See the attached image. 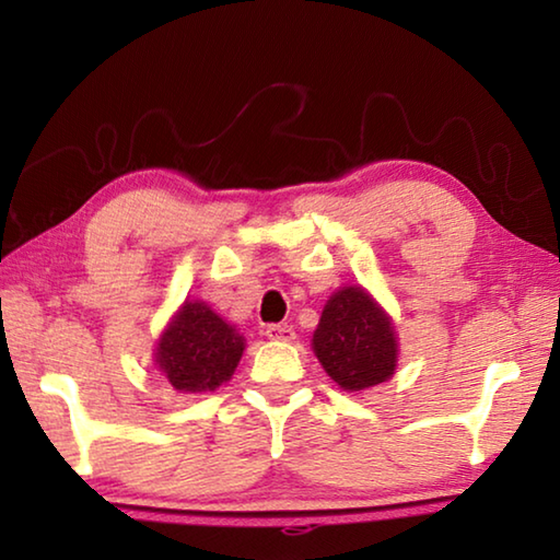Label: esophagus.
I'll use <instances>...</instances> for the list:
<instances>
[{"mask_svg":"<svg viewBox=\"0 0 560 560\" xmlns=\"http://www.w3.org/2000/svg\"><path fill=\"white\" fill-rule=\"evenodd\" d=\"M267 338H271V340H283V343H287V340L296 338V334H293L291 326L273 324V326H267Z\"/></svg>","mask_w":560,"mask_h":560,"instance_id":"34e87169","label":"esophagus"}]
</instances>
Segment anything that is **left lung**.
<instances>
[{
    "instance_id": "8db88e82",
    "label": "left lung",
    "mask_w": 560,
    "mask_h": 560,
    "mask_svg": "<svg viewBox=\"0 0 560 560\" xmlns=\"http://www.w3.org/2000/svg\"><path fill=\"white\" fill-rule=\"evenodd\" d=\"M314 350L326 373L350 393L385 383L397 360L390 318L355 287L328 299L314 334Z\"/></svg>"
}]
</instances>
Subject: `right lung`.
I'll list each match as a JSON object with an SVG mask.
<instances>
[{"mask_svg":"<svg viewBox=\"0 0 560 560\" xmlns=\"http://www.w3.org/2000/svg\"><path fill=\"white\" fill-rule=\"evenodd\" d=\"M244 336L210 306L187 301L158 343L155 365L177 393H205L226 383L240 363Z\"/></svg>","mask_w":560,"mask_h":560,"instance_id":"obj_1","label":"right lung"}]
</instances>
